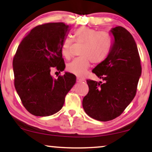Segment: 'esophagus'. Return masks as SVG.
Returning <instances> with one entry per match:
<instances>
[{
    "mask_svg": "<svg viewBox=\"0 0 152 152\" xmlns=\"http://www.w3.org/2000/svg\"><path fill=\"white\" fill-rule=\"evenodd\" d=\"M76 81L78 83H82L83 82V81H85V80H84L83 78H76Z\"/></svg>",
    "mask_w": 152,
    "mask_h": 152,
    "instance_id": "esophagus-1",
    "label": "esophagus"
}]
</instances>
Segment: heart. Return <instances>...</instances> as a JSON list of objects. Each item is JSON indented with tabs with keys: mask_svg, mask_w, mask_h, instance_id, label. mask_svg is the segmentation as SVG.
<instances>
[{
	"mask_svg": "<svg viewBox=\"0 0 152 152\" xmlns=\"http://www.w3.org/2000/svg\"><path fill=\"white\" fill-rule=\"evenodd\" d=\"M74 39L77 44L84 45L80 56L72 61L67 66V71L78 76H82L89 69L91 61L100 63L104 61L109 54L112 46V39L108 33L99 31L89 27L83 26L74 32ZM74 41L66 37L61 44V53L67 59L71 57L73 53Z\"/></svg>",
	"mask_w": 152,
	"mask_h": 152,
	"instance_id": "obj_1",
	"label": "heart"
}]
</instances>
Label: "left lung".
Wrapping results in <instances>:
<instances>
[{
	"instance_id": "left-lung-1",
	"label": "left lung",
	"mask_w": 152,
	"mask_h": 152,
	"mask_svg": "<svg viewBox=\"0 0 152 152\" xmlns=\"http://www.w3.org/2000/svg\"><path fill=\"white\" fill-rule=\"evenodd\" d=\"M114 37L106 59L92 70L104 81L87 80L89 92L83 99L85 113L107 121L119 117L134 99L141 75V59L132 35L122 26L110 30Z\"/></svg>"
}]
</instances>
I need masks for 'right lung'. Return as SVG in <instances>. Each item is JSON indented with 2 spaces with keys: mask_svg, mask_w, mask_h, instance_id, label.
Instances as JSON below:
<instances>
[{
  "mask_svg": "<svg viewBox=\"0 0 152 152\" xmlns=\"http://www.w3.org/2000/svg\"><path fill=\"white\" fill-rule=\"evenodd\" d=\"M69 28L63 22L35 26L22 40L13 57L15 90L26 109L35 116L59 111L76 83V76L69 72L56 79L50 74L54 67L61 72L65 67L61 44Z\"/></svg>",
  "mask_w": 152,
  "mask_h": 152,
  "instance_id": "obj_1",
  "label": "right lung"
}]
</instances>
